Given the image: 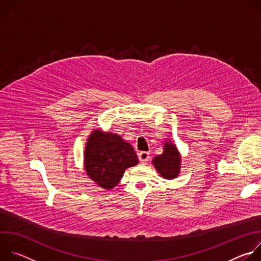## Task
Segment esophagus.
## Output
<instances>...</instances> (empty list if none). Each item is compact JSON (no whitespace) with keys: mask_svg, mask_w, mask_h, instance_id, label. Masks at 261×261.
Masks as SVG:
<instances>
[{"mask_svg":"<svg viewBox=\"0 0 261 261\" xmlns=\"http://www.w3.org/2000/svg\"><path fill=\"white\" fill-rule=\"evenodd\" d=\"M138 159L140 161V163L144 164L146 163L148 160H150V154H148L147 152H140L138 154Z\"/></svg>","mask_w":261,"mask_h":261,"instance_id":"esophagus-1","label":"esophagus"}]
</instances>
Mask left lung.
<instances>
[{
    "instance_id": "obj_1",
    "label": "left lung",
    "mask_w": 261,
    "mask_h": 261,
    "mask_svg": "<svg viewBox=\"0 0 261 261\" xmlns=\"http://www.w3.org/2000/svg\"><path fill=\"white\" fill-rule=\"evenodd\" d=\"M180 154L176 145L171 140H165L163 143V153L156 156L152 163L158 173L166 179H172L178 176L180 171Z\"/></svg>"
}]
</instances>
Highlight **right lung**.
<instances>
[{"label":"right lung","mask_w":261,"mask_h":261,"mask_svg":"<svg viewBox=\"0 0 261 261\" xmlns=\"http://www.w3.org/2000/svg\"><path fill=\"white\" fill-rule=\"evenodd\" d=\"M138 163L132 145L120 135L95 129L86 143L84 165L88 176L105 190L114 189L125 170Z\"/></svg>","instance_id":"add662e5"}]
</instances>
